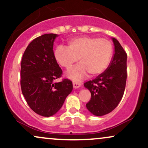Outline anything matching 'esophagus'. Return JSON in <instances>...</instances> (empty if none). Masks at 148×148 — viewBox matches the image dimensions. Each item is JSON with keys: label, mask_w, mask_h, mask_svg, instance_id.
<instances>
[{"label": "esophagus", "mask_w": 148, "mask_h": 148, "mask_svg": "<svg viewBox=\"0 0 148 148\" xmlns=\"http://www.w3.org/2000/svg\"><path fill=\"white\" fill-rule=\"evenodd\" d=\"M73 85L74 88H78L79 87H80L81 84L78 82H73Z\"/></svg>", "instance_id": "esophagus-1"}]
</instances>
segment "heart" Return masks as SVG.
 <instances>
[{
  "label": "heart",
  "instance_id": "b5f03b06",
  "mask_svg": "<svg viewBox=\"0 0 148 148\" xmlns=\"http://www.w3.org/2000/svg\"><path fill=\"white\" fill-rule=\"evenodd\" d=\"M113 46L107 39L94 36H79L70 40L67 47L59 46L54 51V57L61 66L69 69L77 62L81 63L66 73L73 81H81L87 76L97 75L106 70L112 60Z\"/></svg>",
  "mask_w": 148,
  "mask_h": 148
}]
</instances>
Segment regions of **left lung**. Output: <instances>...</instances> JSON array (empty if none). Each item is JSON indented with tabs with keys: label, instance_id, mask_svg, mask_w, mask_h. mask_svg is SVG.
<instances>
[{
	"label": "left lung",
	"instance_id": "1",
	"mask_svg": "<svg viewBox=\"0 0 148 148\" xmlns=\"http://www.w3.org/2000/svg\"><path fill=\"white\" fill-rule=\"evenodd\" d=\"M112 39L114 54L109 66L94 79L84 84L91 94L86 108L97 116L112 112L122 99L125 88L127 56L119 41Z\"/></svg>",
	"mask_w": 148,
	"mask_h": 148
}]
</instances>
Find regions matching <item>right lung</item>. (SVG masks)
Masks as SVG:
<instances>
[{
    "mask_svg": "<svg viewBox=\"0 0 148 148\" xmlns=\"http://www.w3.org/2000/svg\"><path fill=\"white\" fill-rule=\"evenodd\" d=\"M58 34H45L34 39L24 52L21 64V86L29 107L45 117L55 115L73 90L72 82L60 77L62 71L54 57Z\"/></svg>",
    "mask_w": 148,
    "mask_h": 148,
    "instance_id": "obj_1",
    "label": "right lung"
}]
</instances>
